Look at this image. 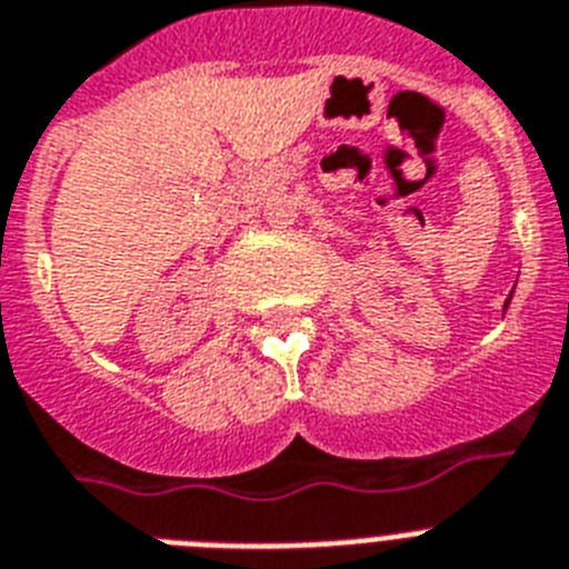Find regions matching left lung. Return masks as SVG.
Wrapping results in <instances>:
<instances>
[{"mask_svg":"<svg viewBox=\"0 0 569 569\" xmlns=\"http://www.w3.org/2000/svg\"><path fill=\"white\" fill-rule=\"evenodd\" d=\"M507 303H510V298H507Z\"/></svg>","mask_w":569,"mask_h":569,"instance_id":"obj_1","label":"left lung"}]
</instances>
